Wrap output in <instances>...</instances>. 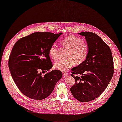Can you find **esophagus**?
<instances>
[{
	"label": "esophagus",
	"mask_w": 122,
	"mask_h": 122,
	"mask_svg": "<svg viewBox=\"0 0 122 122\" xmlns=\"http://www.w3.org/2000/svg\"><path fill=\"white\" fill-rule=\"evenodd\" d=\"M69 73L67 72H63V75L64 77H65V76H68Z\"/></svg>",
	"instance_id": "1"
}]
</instances>
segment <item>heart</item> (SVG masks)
<instances>
[{
    "mask_svg": "<svg viewBox=\"0 0 122 122\" xmlns=\"http://www.w3.org/2000/svg\"><path fill=\"white\" fill-rule=\"evenodd\" d=\"M62 46L69 50L66 60H62L54 65L55 68L61 71H66L75 65L82 64L86 59L89 52L88 44L81 38L70 35L61 40ZM59 47L56 43H53L50 47L49 53L54 61L59 59Z\"/></svg>",
    "mask_w": 122,
    "mask_h": 122,
    "instance_id": "obj_1",
    "label": "heart"
}]
</instances>
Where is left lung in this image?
Listing matches in <instances>:
<instances>
[{
    "label": "left lung",
    "mask_w": 122,
    "mask_h": 122,
    "mask_svg": "<svg viewBox=\"0 0 122 122\" xmlns=\"http://www.w3.org/2000/svg\"><path fill=\"white\" fill-rule=\"evenodd\" d=\"M79 34L85 37L89 52L86 59L71 70L75 84L70 91L78 101L87 102L97 98L106 89L113 76L114 66L110 48L100 37L91 32Z\"/></svg>",
    "instance_id": "8db88e82"
}]
</instances>
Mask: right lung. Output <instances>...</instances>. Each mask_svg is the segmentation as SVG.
<instances>
[{
	"label": "right lung",
	"mask_w": 122,
	"mask_h": 122,
	"mask_svg": "<svg viewBox=\"0 0 122 122\" xmlns=\"http://www.w3.org/2000/svg\"><path fill=\"white\" fill-rule=\"evenodd\" d=\"M62 33L35 32L19 39L14 45L9 57L12 77L24 95L35 100H41L52 92L62 77L52 67L49 50ZM48 71L42 76L41 73Z\"/></svg>",
	"instance_id": "obj_1"
}]
</instances>
